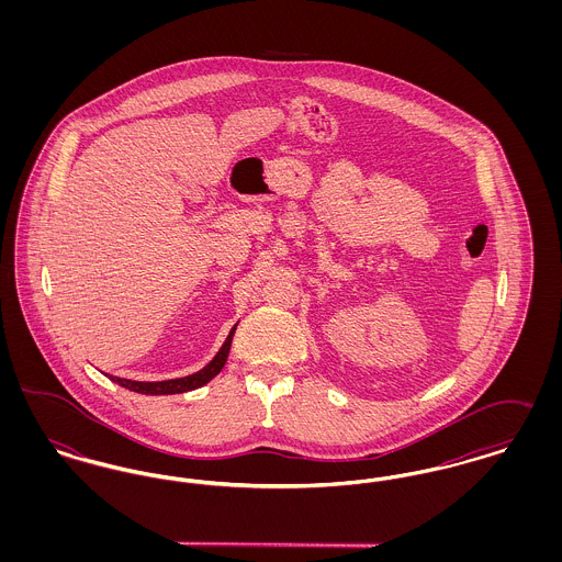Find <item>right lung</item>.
Wrapping results in <instances>:
<instances>
[{
    "mask_svg": "<svg viewBox=\"0 0 562 562\" xmlns=\"http://www.w3.org/2000/svg\"><path fill=\"white\" fill-rule=\"evenodd\" d=\"M236 326L229 330L225 344L221 346V349L216 351L213 360L200 369L198 373L188 374V376H179V379H168V381H133V379H122V376H109L111 381H115L117 385L126 387V390H133L138 394H147V396H164V394H183V392H191V390H198L202 385H206L211 379H214L216 374L221 373V369L225 367L227 362V356H229V348H232V339H234V333H236Z\"/></svg>",
    "mask_w": 562,
    "mask_h": 562,
    "instance_id": "obj_1",
    "label": "right lung"
}]
</instances>
